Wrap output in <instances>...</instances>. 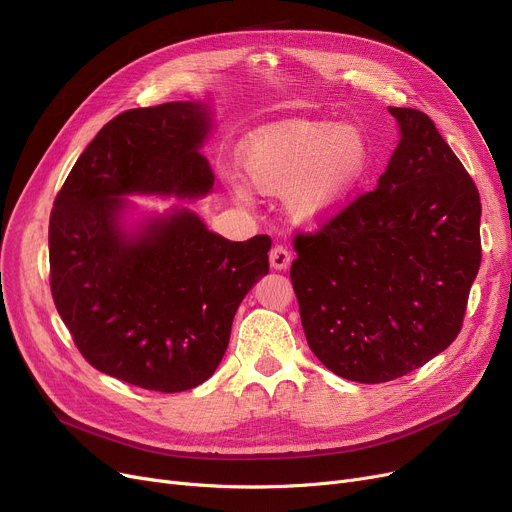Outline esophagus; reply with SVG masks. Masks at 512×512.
Returning <instances> with one entry per match:
<instances>
[{"label": "esophagus", "instance_id": "34e87169", "mask_svg": "<svg viewBox=\"0 0 512 512\" xmlns=\"http://www.w3.org/2000/svg\"><path fill=\"white\" fill-rule=\"evenodd\" d=\"M290 263H292V255H290V251L286 249V247H274L272 251H270V265H272V270H276V272H284V270H288L290 267Z\"/></svg>", "mask_w": 512, "mask_h": 512}]
</instances>
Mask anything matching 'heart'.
I'll return each mask as SVG.
<instances>
[{
	"label": "heart",
	"instance_id": "obj_1",
	"mask_svg": "<svg viewBox=\"0 0 512 512\" xmlns=\"http://www.w3.org/2000/svg\"><path fill=\"white\" fill-rule=\"evenodd\" d=\"M238 172L226 174L236 201L253 188L282 197L288 220L305 230L324 228L346 211L373 170V149L357 124L284 118L251 130L238 147Z\"/></svg>",
	"mask_w": 512,
	"mask_h": 512
}]
</instances>
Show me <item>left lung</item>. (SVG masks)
Returning <instances> with one entry per match:
<instances>
[{
    "mask_svg": "<svg viewBox=\"0 0 512 512\" xmlns=\"http://www.w3.org/2000/svg\"><path fill=\"white\" fill-rule=\"evenodd\" d=\"M388 112L400 141L378 186L294 238L290 267L309 348L361 384L396 380L452 344L481 263L471 176L429 116Z\"/></svg>",
    "mask_w": 512,
    "mask_h": 512,
    "instance_id": "left-lung-1",
    "label": "left lung"
}]
</instances>
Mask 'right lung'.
Here are the masks:
<instances>
[{"label": "right lung", "mask_w": 512, "mask_h": 512, "mask_svg": "<svg viewBox=\"0 0 512 512\" xmlns=\"http://www.w3.org/2000/svg\"><path fill=\"white\" fill-rule=\"evenodd\" d=\"M207 101H170L107 122L80 153L49 218L51 294L83 357L155 392L191 390L218 369L232 319L270 272V236L232 242L184 205L213 191L201 153Z\"/></svg>", "instance_id": "obj_1"}]
</instances>
